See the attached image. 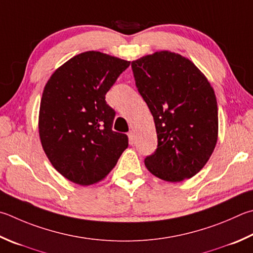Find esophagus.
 <instances>
[{"instance_id": "34e87169", "label": "esophagus", "mask_w": 253, "mask_h": 253, "mask_svg": "<svg viewBox=\"0 0 253 253\" xmlns=\"http://www.w3.org/2000/svg\"><path fill=\"white\" fill-rule=\"evenodd\" d=\"M128 139H129V144L132 145L135 142V134L134 131H129L128 132Z\"/></svg>"}]
</instances>
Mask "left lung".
<instances>
[{"label": "left lung", "instance_id": "8db88e82", "mask_svg": "<svg viewBox=\"0 0 253 253\" xmlns=\"http://www.w3.org/2000/svg\"><path fill=\"white\" fill-rule=\"evenodd\" d=\"M136 86L154 117L158 146L145 166L165 181L198 173L218 140L214 90L190 59L160 50L131 62Z\"/></svg>", "mask_w": 253, "mask_h": 253}]
</instances>
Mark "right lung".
I'll return each instance as SVG.
<instances>
[{
  "instance_id": "1",
  "label": "right lung",
  "mask_w": 253,
  "mask_h": 253,
  "mask_svg": "<svg viewBox=\"0 0 253 253\" xmlns=\"http://www.w3.org/2000/svg\"><path fill=\"white\" fill-rule=\"evenodd\" d=\"M129 64L88 50L59 66L44 87L41 144L53 167L72 182L103 180L128 147L127 135L112 129L115 111L105 95Z\"/></svg>"
}]
</instances>
